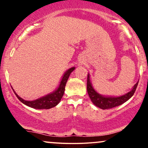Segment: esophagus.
Returning a JSON list of instances; mask_svg holds the SVG:
<instances>
[{
    "label": "esophagus",
    "instance_id": "obj_1",
    "mask_svg": "<svg viewBox=\"0 0 148 148\" xmlns=\"http://www.w3.org/2000/svg\"><path fill=\"white\" fill-rule=\"evenodd\" d=\"M79 64H81V62H80V63H79Z\"/></svg>",
    "mask_w": 148,
    "mask_h": 148
}]
</instances>
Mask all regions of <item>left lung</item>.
<instances>
[{"label": "left lung", "instance_id": "1", "mask_svg": "<svg viewBox=\"0 0 148 148\" xmlns=\"http://www.w3.org/2000/svg\"><path fill=\"white\" fill-rule=\"evenodd\" d=\"M138 81L132 88L130 92L121 96H105L99 94L93 88L90 81V75L88 73L87 79V91L88 94L92 102L96 106L101 109H108L113 107L120 106L123 103L126 102L133 96L138 86Z\"/></svg>", "mask_w": 148, "mask_h": 148}]
</instances>
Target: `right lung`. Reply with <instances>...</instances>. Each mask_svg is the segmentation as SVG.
Masks as SVG:
<instances>
[{"mask_svg": "<svg viewBox=\"0 0 148 148\" xmlns=\"http://www.w3.org/2000/svg\"><path fill=\"white\" fill-rule=\"evenodd\" d=\"M74 69H75V67H72L64 72L62 78H61L58 86L55 90L48 93V94L45 95V96H42L38 99L33 100V101H27V100L22 99L16 94L12 86L11 87L12 88L15 95L17 97L18 99L23 104L31 107V108H35V109H49V108H51L53 107L57 106L60 103V100L64 95V90H65L64 88H65L66 84H67L69 76Z\"/></svg>", "mask_w": 148, "mask_h": 148, "instance_id": "right-lung-1", "label": "right lung"}]
</instances>
